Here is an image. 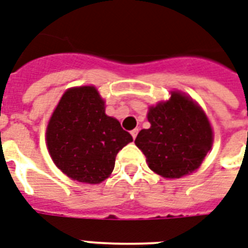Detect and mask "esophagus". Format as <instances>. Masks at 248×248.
<instances>
[{
    "instance_id": "esophagus-1",
    "label": "esophagus",
    "mask_w": 248,
    "mask_h": 248,
    "mask_svg": "<svg viewBox=\"0 0 248 248\" xmlns=\"http://www.w3.org/2000/svg\"><path fill=\"white\" fill-rule=\"evenodd\" d=\"M138 132H139V128H134V130H132V131H131V137L134 138V139L137 138Z\"/></svg>"
}]
</instances>
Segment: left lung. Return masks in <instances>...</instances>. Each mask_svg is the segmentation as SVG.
<instances>
[{
	"instance_id": "left-lung-1",
	"label": "left lung",
	"mask_w": 248,
	"mask_h": 248,
	"mask_svg": "<svg viewBox=\"0 0 248 248\" xmlns=\"http://www.w3.org/2000/svg\"><path fill=\"white\" fill-rule=\"evenodd\" d=\"M149 128L138 134L135 144L149 169L164 178H181L195 171L213 143V131L203 109L181 92L151 107Z\"/></svg>"
}]
</instances>
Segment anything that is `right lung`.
Here are the masks:
<instances>
[{"instance_id": "1", "label": "right lung", "mask_w": 248, "mask_h": 248, "mask_svg": "<svg viewBox=\"0 0 248 248\" xmlns=\"http://www.w3.org/2000/svg\"><path fill=\"white\" fill-rule=\"evenodd\" d=\"M130 141L120 122L105 114V101L93 86L66 91L46 127V147L57 168L91 185L111 174L117 154Z\"/></svg>"}]
</instances>
